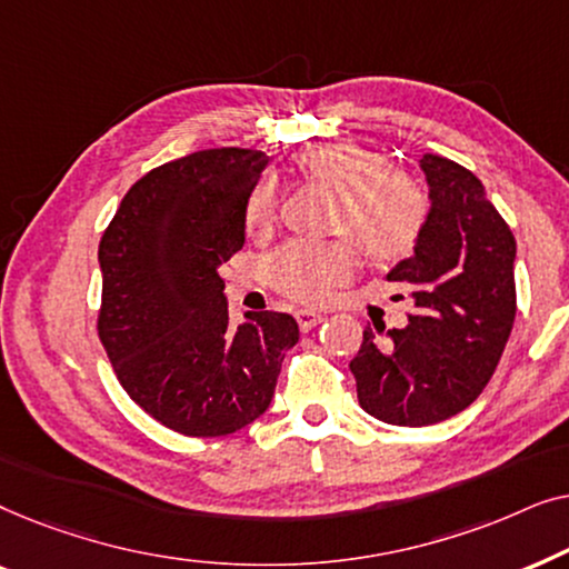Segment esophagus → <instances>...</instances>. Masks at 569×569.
I'll return each mask as SVG.
<instances>
[{
	"instance_id": "34e87169",
	"label": "esophagus",
	"mask_w": 569,
	"mask_h": 569,
	"mask_svg": "<svg viewBox=\"0 0 569 569\" xmlns=\"http://www.w3.org/2000/svg\"><path fill=\"white\" fill-rule=\"evenodd\" d=\"M295 318H298L300 331H310V329H316V326L323 321V316H321V313H316V310H295Z\"/></svg>"
}]
</instances>
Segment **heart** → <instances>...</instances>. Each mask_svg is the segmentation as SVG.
Segmentation results:
<instances>
[{
  "label": "heart",
  "instance_id": "1",
  "mask_svg": "<svg viewBox=\"0 0 569 569\" xmlns=\"http://www.w3.org/2000/svg\"><path fill=\"white\" fill-rule=\"evenodd\" d=\"M295 170L302 181L333 193L329 232L349 239L370 263L393 267L415 256L432 214L430 191L417 176L391 168L383 152L352 139L306 147L295 154ZM277 217L279 186L263 176L248 191L246 228L267 236ZM348 244L295 240L282 246L267 261L271 287L298 302L329 300L352 279L355 251Z\"/></svg>",
  "mask_w": 569,
  "mask_h": 569
}]
</instances>
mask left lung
<instances>
[{
	"label": "left lung",
	"mask_w": 569,
	"mask_h": 569,
	"mask_svg": "<svg viewBox=\"0 0 569 569\" xmlns=\"http://www.w3.org/2000/svg\"><path fill=\"white\" fill-rule=\"evenodd\" d=\"M432 214L415 256L388 271L415 302L409 326H365L349 370L380 422L425 427L477 401L516 321V238L485 186L458 162L425 154ZM403 298V295H401Z\"/></svg>",
	"instance_id": "left-lung-1"
}]
</instances>
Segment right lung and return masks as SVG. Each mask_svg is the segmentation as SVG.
Masks as SVG:
<instances>
[{"instance_id": "1", "label": "right lung", "mask_w": 569, "mask_h": 569, "mask_svg": "<svg viewBox=\"0 0 569 569\" xmlns=\"http://www.w3.org/2000/svg\"><path fill=\"white\" fill-rule=\"evenodd\" d=\"M269 158L217 147L152 168L98 246V337L137 407L189 438L243 430L269 409L298 321L230 323L220 267L246 243V199Z\"/></svg>"}]
</instances>
